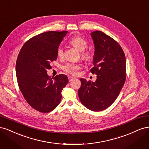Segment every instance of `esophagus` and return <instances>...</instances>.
<instances>
[{
  "label": "esophagus",
  "mask_w": 149,
  "mask_h": 149,
  "mask_svg": "<svg viewBox=\"0 0 149 149\" xmlns=\"http://www.w3.org/2000/svg\"><path fill=\"white\" fill-rule=\"evenodd\" d=\"M75 78L73 77V76H68V79H69V81H73V79H74Z\"/></svg>",
  "instance_id": "1"
}]
</instances>
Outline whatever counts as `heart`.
Masks as SVG:
<instances>
[{"instance_id": "1", "label": "heart", "mask_w": 149, "mask_h": 149, "mask_svg": "<svg viewBox=\"0 0 149 149\" xmlns=\"http://www.w3.org/2000/svg\"><path fill=\"white\" fill-rule=\"evenodd\" d=\"M70 43L77 48L78 50L82 52V57L85 60H89L90 58V55L88 52H85L86 48L88 47V42L86 40L84 39L81 36L77 35L72 37L70 40ZM57 55L59 57H63L64 55V50L62 46L59 47L57 49ZM81 68V64L78 63L70 62L63 66V69L66 72L71 74H76L78 71Z\"/></svg>"}]
</instances>
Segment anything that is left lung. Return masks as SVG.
<instances>
[{"mask_svg": "<svg viewBox=\"0 0 149 149\" xmlns=\"http://www.w3.org/2000/svg\"><path fill=\"white\" fill-rule=\"evenodd\" d=\"M94 45L93 74L95 82L81 78L78 94L80 101L88 109L101 111L113 103L126 78L125 54L119 44L101 31L91 33Z\"/></svg>", "mask_w": 149, "mask_h": 149, "instance_id": "8db88e82", "label": "left lung"}]
</instances>
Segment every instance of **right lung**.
Masks as SVG:
<instances>
[{
	"mask_svg": "<svg viewBox=\"0 0 149 149\" xmlns=\"http://www.w3.org/2000/svg\"><path fill=\"white\" fill-rule=\"evenodd\" d=\"M67 31H49L29 40L16 62L18 84L25 100L35 110L48 112L59 104L61 91L68 83L65 74L48 75L50 63L57 59V49Z\"/></svg>",
	"mask_w": 149,
	"mask_h": 149,
	"instance_id": "obj_1",
	"label": "right lung"
}]
</instances>
